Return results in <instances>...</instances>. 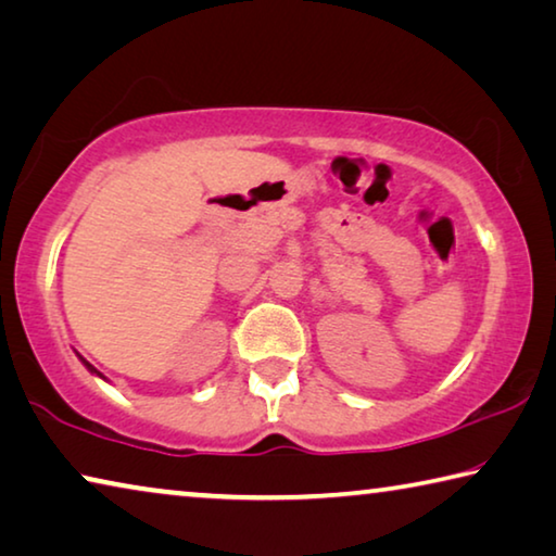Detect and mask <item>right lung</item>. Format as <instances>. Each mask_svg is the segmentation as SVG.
Listing matches in <instances>:
<instances>
[{
    "label": "right lung",
    "instance_id": "1",
    "mask_svg": "<svg viewBox=\"0 0 556 556\" xmlns=\"http://www.w3.org/2000/svg\"><path fill=\"white\" fill-rule=\"evenodd\" d=\"M80 361H83V365H86V368H88L92 375H98V378H102V372H98L96 368H92V365L86 361V357H80ZM102 380H105V378H102Z\"/></svg>",
    "mask_w": 556,
    "mask_h": 556
}]
</instances>
